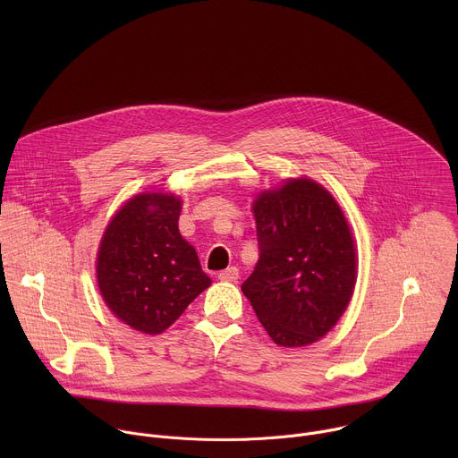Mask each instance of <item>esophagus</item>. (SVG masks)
Listing matches in <instances>:
<instances>
[{"instance_id":"esophagus-1","label":"esophagus","mask_w":458,"mask_h":458,"mask_svg":"<svg viewBox=\"0 0 458 458\" xmlns=\"http://www.w3.org/2000/svg\"><path fill=\"white\" fill-rule=\"evenodd\" d=\"M217 277H219L221 281H225V283H235V281L239 279V268H237V267H230V268L219 272Z\"/></svg>"}]
</instances>
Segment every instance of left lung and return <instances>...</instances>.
Segmentation results:
<instances>
[{"mask_svg":"<svg viewBox=\"0 0 458 458\" xmlns=\"http://www.w3.org/2000/svg\"><path fill=\"white\" fill-rule=\"evenodd\" d=\"M259 263L241 290L277 346L320 341L346 311L357 283V246L334 193L288 177L255 193Z\"/></svg>","mask_w":458,"mask_h":458,"instance_id":"1","label":"left lung"}]
</instances>
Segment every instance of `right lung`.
I'll return each mask as SVG.
<instances>
[{
	"mask_svg": "<svg viewBox=\"0 0 458 458\" xmlns=\"http://www.w3.org/2000/svg\"><path fill=\"white\" fill-rule=\"evenodd\" d=\"M182 199L141 191L108 221L96 255V281L106 308L130 328L159 335L212 279L179 232Z\"/></svg>",
	"mask_w": 458,
	"mask_h": 458,
	"instance_id": "obj_1",
	"label": "right lung"
}]
</instances>
